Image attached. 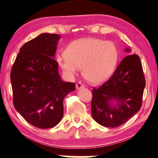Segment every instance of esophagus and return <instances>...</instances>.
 <instances>
[{"instance_id": "esophagus-1", "label": "esophagus", "mask_w": 158, "mask_h": 158, "mask_svg": "<svg viewBox=\"0 0 158 158\" xmlns=\"http://www.w3.org/2000/svg\"><path fill=\"white\" fill-rule=\"evenodd\" d=\"M76 89L77 90H78V89H82L85 87V85L82 84L81 82H78L76 85Z\"/></svg>"}]
</instances>
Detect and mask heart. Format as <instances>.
Instances as JSON below:
<instances>
[{"label":"heart","mask_w":158,"mask_h":158,"mask_svg":"<svg viewBox=\"0 0 158 158\" xmlns=\"http://www.w3.org/2000/svg\"><path fill=\"white\" fill-rule=\"evenodd\" d=\"M118 50L114 43L94 38L71 42L56 62L67 78H73L82 67L83 76L93 84L105 81L115 69Z\"/></svg>","instance_id":"obj_1"}]
</instances>
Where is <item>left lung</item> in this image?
Returning <instances> with one entry per match:
<instances>
[{"mask_svg":"<svg viewBox=\"0 0 158 158\" xmlns=\"http://www.w3.org/2000/svg\"><path fill=\"white\" fill-rule=\"evenodd\" d=\"M124 51L130 53L127 47ZM145 78L139 56L124 58L114 73L99 88L92 91L91 114L95 121L106 127H118L141 108Z\"/></svg>","mask_w":158,"mask_h":158,"instance_id":"obj_1","label":"left lung"}]
</instances>
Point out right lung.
<instances>
[{"label":"right lung","mask_w":158,"mask_h":158,"mask_svg":"<svg viewBox=\"0 0 158 158\" xmlns=\"http://www.w3.org/2000/svg\"><path fill=\"white\" fill-rule=\"evenodd\" d=\"M60 36L43 33L23 44L11 71L14 105L29 124L53 128L63 117V100L76 89L58 73L55 54Z\"/></svg>","instance_id":"obj_1"}]
</instances>
